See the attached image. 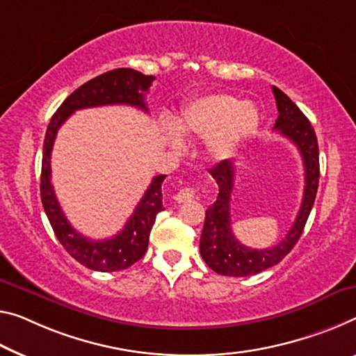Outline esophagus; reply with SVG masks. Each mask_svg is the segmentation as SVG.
Masks as SVG:
<instances>
[{"label": "esophagus", "mask_w": 356, "mask_h": 356, "mask_svg": "<svg viewBox=\"0 0 356 356\" xmlns=\"http://www.w3.org/2000/svg\"><path fill=\"white\" fill-rule=\"evenodd\" d=\"M195 197V189L194 188H183L179 189L177 195H175V200L178 202V204H183V202H189L193 200Z\"/></svg>", "instance_id": "obj_1"}]
</instances>
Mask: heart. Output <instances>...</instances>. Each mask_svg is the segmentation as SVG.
I'll list each match as a JSON object with an SVG mask.
<instances>
[{
	"mask_svg": "<svg viewBox=\"0 0 356 356\" xmlns=\"http://www.w3.org/2000/svg\"><path fill=\"white\" fill-rule=\"evenodd\" d=\"M258 124L259 109L254 103L240 102L229 94H209L191 100L181 109L175 128L186 138L207 140V152L215 161H224L235 154ZM176 133L168 127L167 136L170 145L179 149L183 143Z\"/></svg>",
	"mask_w": 356,
	"mask_h": 356,
	"instance_id": "obj_1",
	"label": "heart"
}]
</instances>
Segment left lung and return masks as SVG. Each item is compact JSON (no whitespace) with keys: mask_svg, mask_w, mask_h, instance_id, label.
Here are the masks:
<instances>
[{"mask_svg":"<svg viewBox=\"0 0 356 356\" xmlns=\"http://www.w3.org/2000/svg\"><path fill=\"white\" fill-rule=\"evenodd\" d=\"M277 102L278 118L273 130L291 140L300 152L305 172V188L296 221L285 238L272 248L254 250L235 238L231 226V193L234 188V162L222 161L210 173L218 184L216 202L205 211L204 231L200 235V254L207 266L220 275L248 277L269 269L280 262L298 243L314 207L320 179L318 141L315 130L291 98L275 86L272 87Z\"/></svg>","mask_w":356,"mask_h":356,"instance_id":"left-lung-1","label":"left lung"}]
</instances>
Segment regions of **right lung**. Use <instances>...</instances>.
Here are the masks:
<instances>
[{
  "label": "right lung",
  "instance_id": "obj_1",
  "mask_svg": "<svg viewBox=\"0 0 356 356\" xmlns=\"http://www.w3.org/2000/svg\"><path fill=\"white\" fill-rule=\"evenodd\" d=\"M156 78L146 76L132 68H118L87 81L67 97L47 125L44 145H42L41 165V202L54 229V234L70 256L98 272H116L127 269L141 259L147 250L151 229L162 205V183L165 175L152 178L143 199L135 207L134 215L119 234L106 240H92L84 237L68 222L56 197L51 183V152L58 129L74 111L83 108L105 105H130L147 113L145 94Z\"/></svg>",
  "mask_w": 356,
  "mask_h": 356
}]
</instances>
